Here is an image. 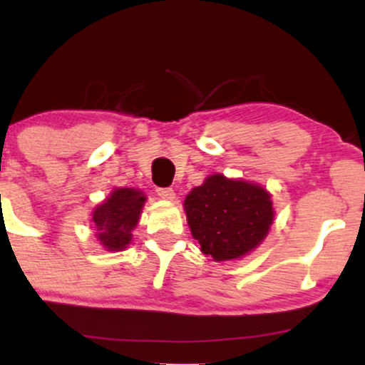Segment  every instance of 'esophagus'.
<instances>
[{"mask_svg":"<svg viewBox=\"0 0 365 365\" xmlns=\"http://www.w3.org/2000/svg\"><path fill=\"white\" fill-rule=\"evenodd\" d=\"M156 192H158V195L161 197V199H165V200H173L175 195H177V194H175L173 188H168V187H166V188H158Z\"/></svg>","mask_w":365,"mask_h":365,"instance_id":"1","label":"esophagus"}]
</instances>
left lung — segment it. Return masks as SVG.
Wrapping results in <instances>:
<instances>
[{"mask_svg":"<svg viewBox=\"0 0 365 365\" xmlns=\"http://www.w3.org/2000/svg\"><path fill=\"white\" fill-rule=\"evenodd\" d=\"M183 209L200 252L217 262L242 259L262 244L274 220L271 194L254 182L215 173L192 188Z\"/></svg>","mask_w":365,"mask_h":365,"instance_id":"left-lung-1","label":"left lung"}]
</instances>
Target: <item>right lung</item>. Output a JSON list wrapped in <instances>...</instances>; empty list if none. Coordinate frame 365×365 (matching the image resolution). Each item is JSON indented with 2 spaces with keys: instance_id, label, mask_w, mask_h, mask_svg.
I'll return each instance as SVG.
<instances>
[{
  "instance_id": "obj_1",
  "label": "right lung",
  "mask_w": 365,
  "mask_h": 365,
  "mask_svg": "<svg viewBox=\"0 0 365 365\" xmlns=\"http://www.w3.org/2000/svg\"><path fill=\"white\" fill-rule=\"evenodd\" d=\"M148 197L139 188L116 187L92 211L96 238L110 252H121L132 242V232L139 225L142 207Z\"/></svg>"
}]
</instances>
